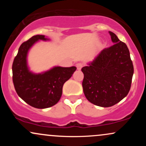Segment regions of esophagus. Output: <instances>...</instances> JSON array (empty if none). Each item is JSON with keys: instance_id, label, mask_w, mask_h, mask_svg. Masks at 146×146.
Here are the masks:
<instances>
[{"instance_id": "esophagus-1", "label": "esophagus", "mask_w": 146, "mask_h": 146, "mask_svg": "<svg viewBox=\"0 0 146 146\" xmlns=\"http://www.w3.org/2000/svg\"><path fill=\"white\" fill-rule=\"evenodd\" d=\"M76 66H77V68H78V70L80 71V70L82 69V68L83 64L82 63H78L76 64Z\"/></svg>"}]
</instances>
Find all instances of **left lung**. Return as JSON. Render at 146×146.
Wrapping results in <instances>:
<instances>
[{
	"mask_svg": "<svg viewBox=\"0 0 146 146\" xmlns=\"http://www.w3.org/2000/svg\"><path fill=\"white\" fill-rule=\"evenodd\" d=\"M114 44L102 50L93 61L82 68L84 93L90 103L110 107L129 93L134 68L126 44L109 31Z\"/></svg>",
	"mask_w": 146,
	"mask_h": 146,
	"instance_id": "8db88e82",
	"label": "left lung"
}]
</instances>
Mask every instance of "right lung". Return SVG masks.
<instances>
[{"mask_svg": "<svg viewBox=\"0 0 146 146\" xmlns=\"http://www.w3.org/2000/svg\"><path fill=\"white\" fill-rule=\"evenodd\" d=\"M49 41L44 35H36L21 45L12 65L13 82L18 96L27 104L43 109L56 104L62 94L64 84L76 71L75 66H53L48 71L36 73L27 63L30 48L38 41Z\"/></svg>", "mask_w": 146, "mask_h": 146, "instance_id": "add662e5", "label": "right lung"}]
</instances>
